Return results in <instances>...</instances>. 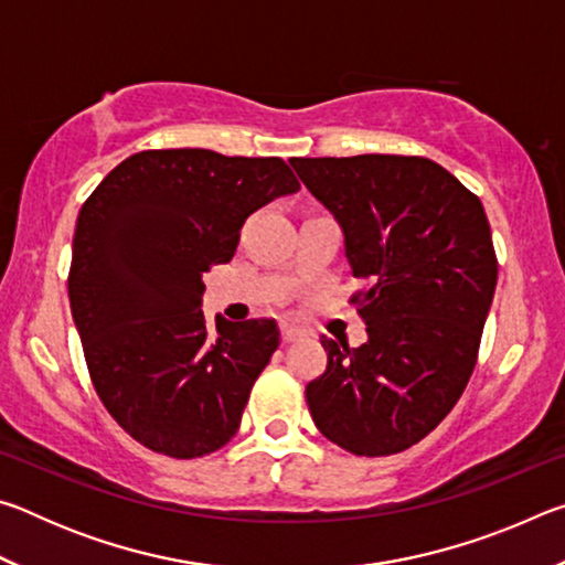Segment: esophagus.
Listing matches in <instances>:
<instances>
[{"label": "esophagus", "instance_id": "obj_1", "mask_svg": "<svg viewBox=\"0 0 565 565\" xmlns=\"http://www.w3.org/2000/svg\"><path fill=\"white\" fill-rule=\"evenodd\" d=\"M301 329H296V327H289V323H281V341L284 343H291V341H296V339H301Z\"/></svg>", "mask_w": 565, "mask_h": 565}]
</instances>
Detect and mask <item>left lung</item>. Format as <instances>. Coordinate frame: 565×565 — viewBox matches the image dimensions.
Returning <instances> with one entry per match:
<instances>
[{
    "label": "left lung",
    "mask_w": 565,
    "mask_h": 565,
    "mask_svg": "<svg viewBox=\"0 0 565 565\" xmlns=\"http://www.w3.org/2000/svg\"><path fill=\"white\" fill-rule=\"evenodd\" d=\"M339 218L366 284L349 303L369 341L321 337L329 363L306 384L319 431L353 456L401 454L451 414L471 379L499 259L483 204L426 157H294Z\"/></svg>",
    "instance_id": "obj_1"
}]
</instances>
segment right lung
I'll use <instances>...</instances> for the list:
<instances>
[{"label":"right lung","instance_id":"add662e5","mask_svg":"<svg viewBox=\"0 0 565 565\" xmlns=\"http://www.w3.org/2000/svg\"><path fill=\"white\" fill-rule=\"evenodd\" d=\"M279 157L147 149L82 204L66 276L94 391L134 441L202 458L232 441L254 381L279 349L274 319H204V281L232 262L256 209L294 194Z\"/></svg>","mask_w":565,"mask_h":565}]
</instances>
